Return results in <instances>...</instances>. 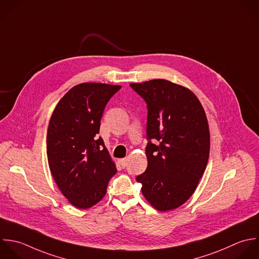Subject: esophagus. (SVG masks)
<instances>
[{"label": "esophagus", "mask_w": 259, "mask_h": 259, "mask_svg": "<svg viewBox=\"0 0 259 259\" xmlns=\"http://www.w3.org/2000/svg\"><path fill=\"white\" fill-rule=\"evenodd\" d=\"M119 163L124 168L127 165V159L126 158H121V159H119Z\"/></svg>", "instance_id": "esophagus-1"}]
</instances>
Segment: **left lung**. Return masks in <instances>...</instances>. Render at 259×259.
Listing matches in <instances>:
<instances>
[{"label":"left lung","mask_w":259,"mask_h":259,"mask_svg":"<svg viewBox=\"0 0 259 259\" xmlns=\"http://www.w3.org/2000/svg\"><path fill=\"white\" fill-rule=\"evenodd\" d=\"M130 87L147 106L148 165L136 181L155 209L174 210L194 194L208 163L210 132L205 111L193 92L165 79Z\"/></svg>","instance_id":"1"}]
</instances>
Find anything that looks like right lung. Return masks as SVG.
Segmentation results:
<instances>
[{"label": "right lung", "mask_w": 259, "mask_h": 259, "mask_svg": "<svg viewBox=\"0 0 259 259\" xmlns=\"http://www.w3.org/2000/svg\"><path fill=\"white\" fill-rule=\"evenodd\" d=\"M120 85L85 82L70 89L58 102L47 130V158L62 195L78 209L100 202L117 172L104 141L101 119Z\"/></svg>", "instance_id": "add662e5"}]
</instances>
